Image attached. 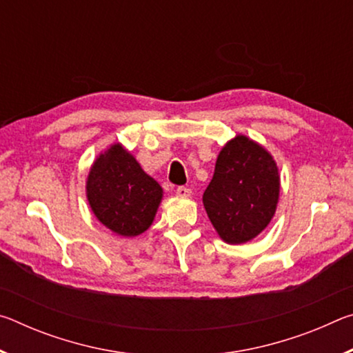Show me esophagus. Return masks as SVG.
Instances as JSON below:
<instances>
[{
    "label": "esophagus",
    "mask_w": 353,
    "mask_h": 353,
    "mask_svg": "<svg viewBox=\"0 0 353 353\" xmlns=\"http://www.w3.org/2000/svg\"><path fill=\"white\" fill-rule=\"evenodd\" d=\"M176 194L181 196V198H188V196L191 194V190L188 187H177Z\"/></svg>",
    "instance_id": "obj_1"
}]
</instances>
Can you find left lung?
Here are the masks:
<instances>
[{
    "label": "left lung",
    "mask_w": 353,
    "mask_h": 353,
    "mask_svg": "<svg viewBox=\"0 0 353 353\" xmlns=\"http://www.w3.org/2000/svg\"><path fill=\"white\" fill-rule=\"evenodd\" d=\"M279 191V171L271 155L238 135L219 152L202 201L219 236L229 244H241L270 224Z\"/></svg>",
    "instance_id": "8db88e82"
}]
</instances>
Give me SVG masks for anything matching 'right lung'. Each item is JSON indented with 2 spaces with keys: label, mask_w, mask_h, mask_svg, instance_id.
Masks as SVG:
<instances>
[{
  "label": "right lung",
  "mask_w": 353,
  "mask_h": 353,
  "mask_svg": "<svg viewBox=\"0 0 353 353\" xmlns=\"http://www.w3.org/2000/svg\"><path fill=\"white\" fill-rule=\"evenodd\" d=\"M87 198L105 227L118 235L137 236L152 224L162 187L121 145H113L92 166Z\"/></svg>",
  "instance_id": "obj_1"
}]
</instances>
